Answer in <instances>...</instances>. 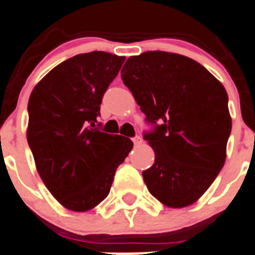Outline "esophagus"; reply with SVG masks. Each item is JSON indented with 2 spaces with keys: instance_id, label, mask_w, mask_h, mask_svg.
I'll use <instances>...</instances> for the list:
<instances>
[{
  "instance_id": "1",
  "label": "esophagus",
  "mask_w": 255,
  "mask_h": 255,
  "mask_svg": "<svg viewBox=\"0 0 255 255\" xmlns=\"http://www.w3.org/2000/svg\"><path fill=\"white\" fill-rule=\"evenodd\" d=\"M133 143H134V145H139L140 143H142V138L139 137V135H135V137L132 138Z\"/></svg>"
}]
</instances>
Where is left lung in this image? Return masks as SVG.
Segmentation results:
<instances>
[{"label": "left lung", "instance_id": "8db88e82", "mask_svg": "<svg viewBox=\"0 0 255 255\" xmlns=\"http://www.w3.org/2000/svg\"><path fill=\"white\" fill-rule=\"evenodd\" d=\"M121 73L153 126L144 139L155 159L142 173L149 193L170 208L193 204L226 162L232 130L226 88L198 62L170 52L129 57Z\"/></svg>", "mask_w": 255, "mask_h": 255}]
</instances>
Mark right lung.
Returning <instances> with one entry per match:
<instances>
[{"instance_id":"1","label":"right lung","mask_w":255,"mask_h":255,"mask_svg":"<svg viewBox=\"0 0 255 255\" xmlns=\"http://www.w3.org/2000/svg\"><path fill=\"white\" fill-rule=\"evenodd\" d=\"M125 59L102 51L77 54L49 71L29 96L27 140L36 168L70 211L87 212L108 196L133 147L129 138L96 127L103 95Z\"/></svg>"}]
</instances>
